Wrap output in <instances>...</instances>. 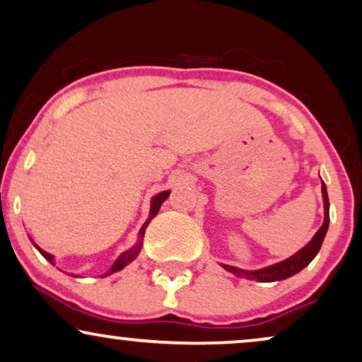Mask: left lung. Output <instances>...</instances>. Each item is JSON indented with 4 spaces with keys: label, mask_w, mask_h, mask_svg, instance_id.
<instances>
[{
    "label": "left lung",
    "mask_w": 362,
    "mask_h": 362,
    "mask_svg": "<svg viewBox=\"0 0 362 362\" xmlns=\"http://www.w3.org/2000/svg\"><path fill=\"white\" fill-rule=\"evenodd\" d=\"M322 197H324V222L321 228L315 232V235L313 237V240L309 242L304 249H300L299 252L292 255V257L282 260V262L274 264L271 267L265 269H259V271H242V269L232 267V265H222L223 269L228 272H232L237 277H244V279H250V281H257V282H276V281H282V279H287L294 274L300 272L305 265L310 264L315 255H317L319 249H321L324 237H326L327 227H329V199H327V190H326V184L322 182Z\"/></svg>",
    "instance_id": "8db88e82"
}]
</instances>
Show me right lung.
Returning a JSON list of instances; mask_svg holds the SVG:
<instances>
[{"label": "right lung", "instance_id": "right-lung-1", "mask_svg": "<svg viewBox=\"0 0 362 362\" xmlns=\"http://www.w3.org/2000/svg\"><path fill=\"white\" fill-rule=\"evenodd\" d=\"M170 195V192H162V194H158V195H155L153 197V200H152V209H150V218L147 222L144 223V227L140 228V242L136 245H134L132 247L130 250H127V252H123L120 257L117 259V262L113 264V267L110 269V272L108 274H113V272H118V271H122L123 267H127L128 264L132 262V260H134L136 255H139V252H140V249H141V240H144V234H145V228H147V226L150 223V221H152V218L155 217V215L158 214V210H160V205H162L163 202H165L167 200V197ZM36 249L40 250L41 252V255H43L45 259L48 260V262H52L53 264V257H52V254H48V252H45V250H41L40 247H36Z\"/></svg>", "mask_w": 362, "mask_h": 362}]
</instances>
